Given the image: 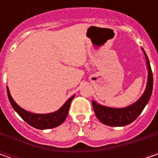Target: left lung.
I'll list each match as a JSON object with an SVG mask.
<instances>
[{"mask_svg":"<svg viewBox=\"0 0 158 158\" xmlns=\"http://www.w3.org/2000/svg\"><path fill=\"white\" fill-rule=\"evenodd\" d=\"M143 52L146 58L147 67L149 70L148 82H147V86H146L144 93L135 103L124 108L108 107V106L99 105L96 103L95 101H92L95 114L97 118H98L103 124L110 126V127H123V126L130 124L136 119L137 117L142 113L144 107L149 103L150 96L152 93V89H153V75H152V71L150 68L149 58L147 56L146 52L144 51Z\"/></svg>","mask_w":158,"mask_h":158,"instance_id":"8db88e82","label":"left lung"}]
</instances>
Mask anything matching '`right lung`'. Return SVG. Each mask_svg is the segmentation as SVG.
<instances>
[{"label": "right lung", "instance_id": "1", "mask_svg": "<svg viewBox=\"0 0 158 158\" xmlns=\"http://www.w3.org/2000/svg\"><path fill=\"white\" fill-rule=\"evenodd\" d=\"M7 91H8L9 102L13 107V109L19 114V116L25 122H27L30 126L33 127L37 129H49V128L56 127L62 124L68 116L71 101L75 98V96L71 97L56 112L46 113V114H38V113L28 112L26 110L23 109L12 98L8 87H7Z\"/></svg>", "mask_w": 158, "mask_h": 158}]
</instances>
